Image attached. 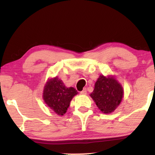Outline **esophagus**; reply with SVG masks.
<instances>
[{
  "label": "esophagus",
  "instance_id": "esophagus-1",
  "mask_svg": "<svg viewBox=\"0 0 155 155\" xmlns=\"http://www.w3.org/2000/svg\"><path fill=\"white\" fill-rule=\"evenodd\" d=\"M80 93H81V95H86V94H87V89L86 88H84L82 91L80 92Z\"/></svg>",
  "mask_w": 155,
  "mask_h": 155
}]
</instances>
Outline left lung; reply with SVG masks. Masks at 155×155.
I'll use <instances>...</instances> for the list:
<instances>
[{"label": "left lung", "mask_w": 155, "mask_h": 155, "mask_svg": "<svg viewBox=\"0 0 155 155\" xmlns=\"http://www.w3.org/2000/svg\"><path fill=\"white\" fill-rule=\"evenodd\" d=\"M90 95L101 112L110 114L120 106L124 97V90L114 76L100 75Z\"/></svg>", "instance_id": "1"}]
</instances>
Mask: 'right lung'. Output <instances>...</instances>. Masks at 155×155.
Listing matches in <instances>:
<instances>
[{
  "mask_svg": "<svg viewBox=\"0 0 155 155\" xmlns=\"http://www.w3.org/2000/svg\"><path fill=\"white\" fill-rule=\"evenodd\" d=\"M78 94L76 89L72 87H67L63 81L55 76L48 79L44 85L43 99L50 109L59 116L66 113L73 97Z\"/></svg>",
  "mask_w": 155,
  "mask_h": 155,
  "instance_id": "add662e5",
  "label": "right lung"
}]
</instances>
